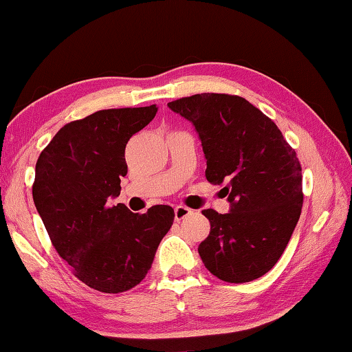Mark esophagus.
Listing matches in <instances>:
<instances>
[{"label": "esophagus", "instance_id": "esophagus-1", "mask_svg": "<svg viewBox=\"0 0 352 352\" xmlns=\"http://www.w3.org/2000/svg\"><path fill=\"white\" fill-rule=\"evenodd\" d=\"M174 212H175V220H178V222H180V220H183L184 217H188L190 212L189 208H186V206H177L175 210H174Z\"/></svg>", "mask_w": 352, "mask_h": 352}]
</instances>
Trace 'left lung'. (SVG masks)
Here are the masks:
<instances>
[{
  "mask_svg": "<svg viewBox=\"0 0 352 352\" xmlns=\"http://www.w3.org/2000/svg\"><path fill=\"white\" fill-rule=\"evenodd\" d=\"M194 124L206 158V180L226 183L230 212L204 210L210 236L199 245L208 270L226 283H248L273 269L302 208L301 164L269 116L241 96L201 93L168 104Z\"/></svg>",
  "mask_w": 352,
  "mask_h": 352,
  "instance_id": "left-lung-1",
  "label": "left lung"
}]
</instances>
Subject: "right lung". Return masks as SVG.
Listing matches in <instances>:
<instances>
[{"label": "right lung", "instance_id": "right-lung-1", "mask_svg": "<svg viewBox=\"0 0 352 352\" xmlns=\"http://www.w3.org/2000/svg\"><path fill=\"white\" fill-rule=\"evenodd\" d=\"M157 110V105L99 110L65 124L35 164L32 197L52 245L76 278L104 294H121L146 278L174 222L168 205L144 214L109 205L127 175L129 140Z\"/></svg>", "mask_w": 352, "mask_h": 352}]
</instances>
